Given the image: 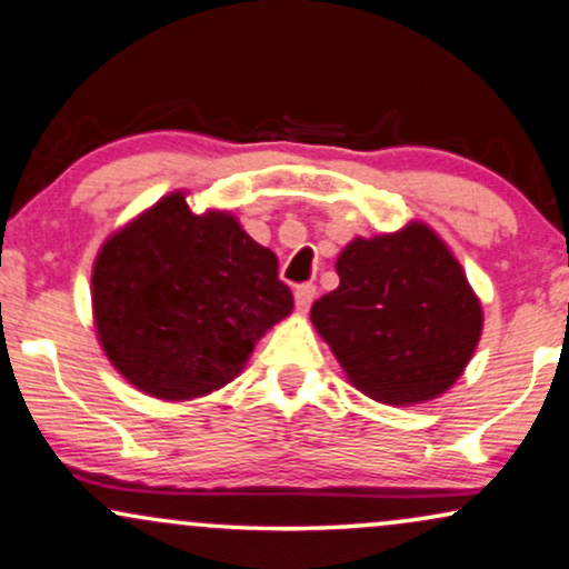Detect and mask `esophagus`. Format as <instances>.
<instances>
[{
  "label": "esophagus",
  "instance_id": "34e87169",
  "mask_svg": "<svg viewBox=\"0 0 569 569\" xmlns=\"http://www.w3.org/2000/svg\"><path fill=\"white\" fill-rule=\"evenodd\" d=\"M293 299H297V310L307 312V310H310L312 299H315V286L312 283L297 286V291H293Z\"/></svg>",
  "mask_w": 569,
  "mask_h": 569
}]
</instances>
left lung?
<instances>
[{"label":"left lung","mask_w":569,"mask_h":569,"mask_svg":"<svg viewBox=\"0 0 569 569\" xmlns=\"http://www.w3.org/2000/svg\"><path fill=\"white\" fill-rule=\"evenodd\" d=\"M339 289L310 318L360 392L387 406L442 395L482 331V310L458 259L427 224L358 238L341 251Z\"/></svg>","instance_id":"left-lung-1"}]
</instances>
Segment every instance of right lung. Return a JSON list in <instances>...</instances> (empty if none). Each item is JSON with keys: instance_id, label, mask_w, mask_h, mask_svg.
I'll list each match as a JSON object with an SVG mask.
<instances>
[{"instance_id": "obj_1", "label": "right lung", "mask_w": 569, "mask_h": 569, "mask_svg": "<svg viewBox=\"0 0 569 569\" xmlns=\"http://www.w3.org/2000/svg\"><path fill=\"white\" fill-rule=\"evenodd\" d=\"M92 307L121 376L161 400H190L236 379L293 297L278 257L236 219L193 214L172 193L102 246Z\"/></svg>"}]
</instances>
